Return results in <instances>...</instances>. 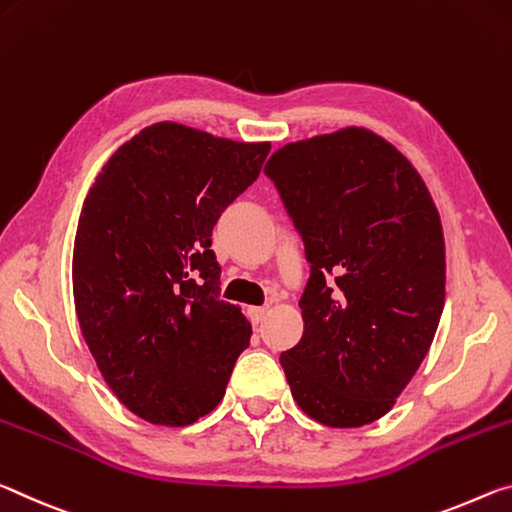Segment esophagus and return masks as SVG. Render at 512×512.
Instances as JSON below:
<instances>
[{"instance_id":"34e87169","label":"esophagus","mask_w":512,"mask_h":512,"mask_svg":"<svg viewBox=\"0 0 512 512\" xmlns=\"http://www.w3.org/2000/svg\"><path fill=\"white\" fill-rule=\"evenodd\" d=\"M247 313H249V320H251V324L258 326V324H261V322L265 320V315H267V308H265V306H251Z\"/></svg>"}]
</instances>
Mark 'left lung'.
Returning <instances> with one entry per match:
<instances>
[{
    "label": "left lung",
    "instance_id": "1",
    "mask_svg": "<svg viewBox=\"0 0 512 512\" xmlns=\"http://www.w3.org/2000/svg\"><path fill=\"white\" fill-rule=\"evenodd\" d=\"M311 263L304 335L283 351L292 399L335 429L379 420L429 354L445 236L408 158L363 127L276 149L265 165Z\"/></svg>",
    "mask_w": 512,
    "mask_h": 512
}]
</instances>
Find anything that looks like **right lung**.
<instances>
[{
    "label": "right lung",
    "mask_w": 512,
    "mask_h": 512,
    "mask_svg": "<svg viewBox=\"0 0 512 512\" xmlns=\"http://www.w3.org/2000/svg\"><path fill=\"white\" fill-rule=\"evenodd\" d=\"M267 154L270 142L156 122L108 158L83 201L74 308L108 388L142 420L211 413L249 347L247 317L220 299L211 236Z\"/></svg>",
    "instance_id": "right-lung-1"
}]
</instances>
